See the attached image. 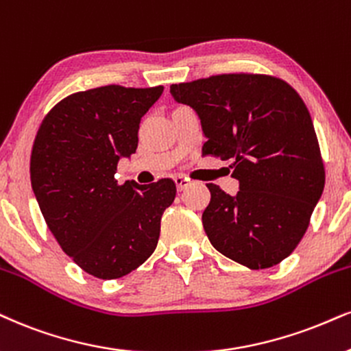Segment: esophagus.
<instances>
[{
    "label": "esophagus",
    "instance_id": "esophagus-1",
    "mask_svg": "<svg viewBox=\"0 0 351 351\" xmlns=\"http://www.w3.org/2000/svg\"><path fill=\"white\" fill-rule=\"evenodd\" d=\"M174 180H176L177 190H184L190 185V179H187V177H184V176H176Z\"/></svg>",
    "mask_w": 351,
    "mask_h": 351
}]
</instances>
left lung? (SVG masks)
Segmentation results:
<instances>
[{"label": "left lung", "instance_id": "8db88e82", "mask_svg": "<svg viewBox=\"0 0 351 351\" xmlns=\"http://www.w3.org/2000/svg\"><path fill=\"white\" fill-rule=\"evenodd\" d=\"M200 119L203 156L232 161L239 192L206 184L202 223L213 247L262 270L288 257L322 195L326 171L313 119L300 94L270 75L229 73L171 86Z\"/></svg>", "mask_w": 351, "mask_h": 351}]
</instances>
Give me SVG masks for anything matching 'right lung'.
Segmentation results:
<instances>
[{"label":"right lung","instance_id":"obj_1","mask_svg":"<svg viewBox=\"0 0 351 351\" xmlns=\"http://www.w3.org/2000/svg\"><path fill=\"white\" fill-rule=\"evenodd\" d=\"M164 88L119 84L81 90L51 109L34 140L30 182L51 234L86 274L114 280L140 267L158 245L176 182L115 179L136 151L141 117Z\"/></svg>","mask_w":351,"mask_h":351}]
</instances>
